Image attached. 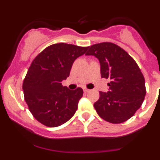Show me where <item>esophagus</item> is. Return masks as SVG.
Instances as JSON below:
<instances>
[{
	"mask_svg": "<svg viewBox=\"0 0 160 160\" xmlns=\"http://www.w3.org/2000/svg\"><path fill=\"white\" fill-rule=\"evenodd\" d=\"M83 91H84V93H88V92H89V90H90L89 89H88L87 88H83Z\"/></svg>",
	"mask_w": 160,
	"mask_h": 160,
	"instance_id": "1",
	"label": "esophagus"
}]
</instances>
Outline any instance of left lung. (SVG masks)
I'll use <instances>...</instances> for the list:
<instances>
[{"instance_id": "obj_1", "label": "left lung", "mask_w": 160, "mask_h": 160, "mask_svg": "<svg viewBox=\"0 0 160 160\" xmlns=\"http://www.w3.org/2000/svg\"><path fill=\"white\" fill-rule=\"evenodd\" d=\"M86 55L98 58L101 77L111 80L108 91H100L99 100L93 104L98 115L113 124L129 119L142 106L146 93L144 77L135 61L111 42L93 45Z\"/></svg>"}]
</instances>
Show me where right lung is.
<instances>
[{
    "label": "right lung",
    "instance_id": "add662e5",
    "mask_svg": "<svg viewBox=\"0 0 160 160\" xmlns=\"http://www.w3.org/2000/svg\"><path fill=\"white\" fill-rule=\"evenodd\" d=\"M88 47L67 43L48 46L35 58L23 82L25 100L32 115L48 127H57L75 114L83 97L82 88L71 90L62 85L74 61Z\"/></svg>",
    "mask_w": 160,
    "mask_h": 160
}]
</instances>
